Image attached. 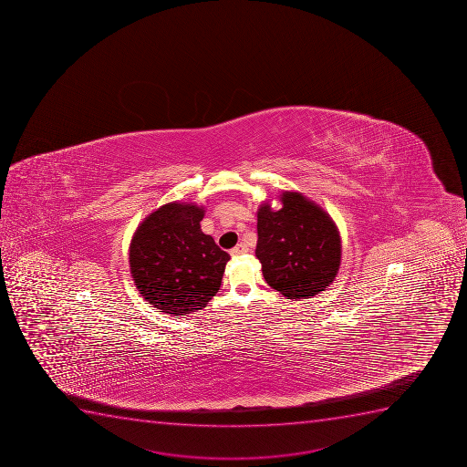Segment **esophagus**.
Instances as JSON below:
<instances>
[{
    "label": "esophagus",
    "instance_id": "esophagus-1",
    "mask_svg": "<svg viewBox=\"0 0 467 467\" xmlns=\"http://www.w3.org/2000/svg\"><path fill=\"white\" fill-rule=\"evenodd\" d=\"M246 253H248V246H246L245 244H239V245L234 246V248L231 250V255H233V257L246 254Z\"/></svg>",
    "mask_w": 467,
    "mask_h": 467
}]
</instances>
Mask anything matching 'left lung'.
<instances>
[{
  "mask_svg": "<svg viewBox=\"0 0 467 467\" xmlns=\"http://www.w3.org/2000/svg\"><path fill=\"white\" fill-rule=\"evenodd\" d=\"M282 208L257 212L255 255L269 286L287 300L326 291L341 265V236L332 217L298 192L280 194Z\"/></svg>",
  "mask_w": 467,
  "mask_h": 467,
  "instance_id": "8db88e82",
  "label": "left lung"
}]
</instances>
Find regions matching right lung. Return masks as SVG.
Segmentation results:
<instances>
[{
	"label": "right lung",
	"mask_w": 467,
	"mask_h": 467,
	"mask_svg": "<svg viewBox=\"0 0 467 467\" xmlns=\"http://www.w3.org/2000/svg\"><path fill=\"white\" fill-rule=\"evenodd\" d=\"M202 205L169 202L150 213L130 246V274L144 300L164 314L202 310L216 296L230 254L201 230Z\"/></svg>",
	"instance_id": "right-lung-1"
}]
</instances>
